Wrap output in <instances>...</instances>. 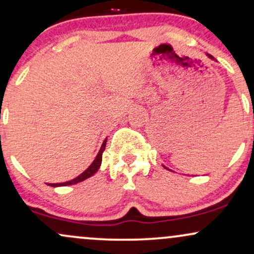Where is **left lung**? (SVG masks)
<instances>
[{"mask_svg": "<svg viewBox=\"0 0 254 254\" xmlns=\"http://www.w3.org/2000/svg\"><path fill=\"white\" fill-rule=\"evenodd\" d=\"M208 57H209V58H211V60H214V57H212V56H211V55H208ZM164 167H165V166H164ZM165 168H166V170H168V168H167V167H165Z\"/></svg>", "mask_w": 254, "mask_h": 254, "instance_id": "obj_1", "label": "left lung"}]
</instances>
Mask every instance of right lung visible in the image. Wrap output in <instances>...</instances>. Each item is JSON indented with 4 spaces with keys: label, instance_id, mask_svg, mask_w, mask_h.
I'll return each instance as SVG.
<instances>
[{
    "label": "right lung",
    "instance_id": "1",
    "mask_svg": "<svg viewBox=\"0 0 254 254\" xmlns=\"http://www.w3.org/2000/svg\"><path fill=\"white\" fill-rule=\"evenodd\" d=\"M106 141H107V138L105 139V141L103 142V145H101L100 150H99V153H98V155L95 156L94 161L92 162V165H90L89 167L87 168V170L83 172V173H81L80 176L75 178V179L69 180V182H65V183H58V184H48V185L52 186V188H57V186H68V185H74V184H77V183L83 182V180H86L87 178L92 177L93 174L97 173L98 170H99V167H100V165H101V160H103V153H104V150H105V147H106Z\"/></svg>",
    "mask_w": 254,
    "mask_h": 254
}]
</instances>
